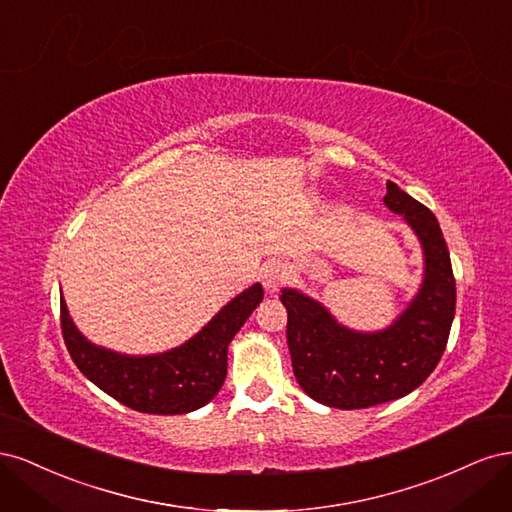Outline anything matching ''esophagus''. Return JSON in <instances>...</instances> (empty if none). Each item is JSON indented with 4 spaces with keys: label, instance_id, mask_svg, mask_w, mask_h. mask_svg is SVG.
<instances>
[{
    "label": "esophagus",
    "instance_id": "obj_1",
    "mask_svg": "<svg viewBox=\"0 0 512 512\" xmlns=\"http://www.w3.org/2000/svg\"><path fill=\"white\" fill-rule=\"evenodd\" d=\"M288 277H290V269H288L286 262H282V260L267 262L265 269H262V273H260L262 286L267 288V292H275L288 280Z\"/></svg>",
    "mask_w": 512,
    "mask_h": 512
}]
</instances>
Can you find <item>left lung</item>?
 Listing matches in <instances>:
<instances>
[{"mask_svg":"<svg viewBox=\"0 0 512 512\" xmlns=\"http://www.w3.org/2000/svg\"><path fill=\"white\" fill-rule=\"evenodd\" d=\"M384 205L401 215L423 247V282L391 327L374 333L339 324L320 301L282 288L294 376L318 404L359 410L406 397L436 369L455 318V277L440 224L397 183H386Z\"/></svg>","mask_w":512,"mask_h":512,"instance_id":"obj_1","label":"left lung"}]
</instances>
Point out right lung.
I'll return each mask as SVG.
<instances>
[{
    "label": "right lung",
    "mask_w": 512,
    "mask_h": 512,
    "mask_svg": "<svg viewBox=\"0 0 512 512\" xmlns=\"http://www.w3.org/2000/svg\"><path fill=\"white\" fill-rule=\"evenodd\" d=\"M265 297L254 284L228 301L188 342L134 356L91 344L61 297V333L76 367L119 404L145 414H188L207 406L226 380L228 344Z\"/></svg>",
    "instance_id": "1"
}]
</instances>
